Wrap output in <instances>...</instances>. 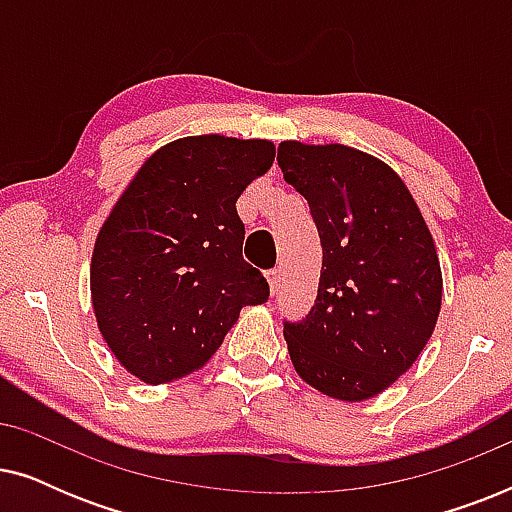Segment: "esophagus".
<instances>
[{
	"label": "esophagus",
	"instance_id": "obj_1",
	"mask_svg": "<svg viewBox=\"0 0 512 512\" xmlns=\"http://www.w3.org/2000/svg\"><path fill=\"white\" fill-rule=\"evenodd\" d=\"M268 284H270V291L275 293L277 291V284H279V268L268 270Z\"/></svg>",
	"mask_w": 512,
	"mask_h": 512
}]
</instances>
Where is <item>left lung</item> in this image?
<instances>
[{
	"instance_id": "1",
	"label": "left lung",
	"mask_w": 512,
	"mask_h": 512,
	"mask_svg": "<svg viewBox=\"0 0 512 512\" xmlns=\"http://www.w3.org/2000/svg\"><path fill=\"white\" fill-rule=\"evenodd\" d=\"M277 163L310 205L324 249L312 310L284 319L293 366L326 396H377L436 328L443 277L433 237L401 177L368 153L282 142Z\"/></svg>"
}]
</instances>
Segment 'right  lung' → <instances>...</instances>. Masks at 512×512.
Listing matches in <instances>:
<instances>
[{"instance_id": "right-lung-1", "label": "right lung", "mask_w": 512, "mask_h": 512, "mask_svg": "<svg viewBox=\"0 0 512 512\" xmlns=\"http://www.w3.org/2000/svg\"><path fill=\"white\" fill-rule=\"evenodd\" d=\"M265 139L184 137L142 165L97 235L90 291L102 338L146 384L205 366L244 305L270 296L242 258L235 202L270 170Z\"/></svg>"}]
</instances>
